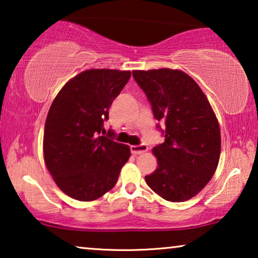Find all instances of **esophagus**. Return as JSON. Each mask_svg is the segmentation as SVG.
<instances>
[{
	"mask_svg": "<svg viewBox=\"0 0 258 258\" xmlns=\"http://www.w3.org/2000/svg\"><path fill=\"white\" fill-rule=\"evenodd\" d=\"M130 150H132V153L134 155H140L148 151V147L146 144H141V146H132L130 147Z\"/></svg>",
	"mask_w": 258,
	"mask_h": 258,
	"instance_id": "obj_1",
	"label": "esophagus"
}]
</instances>
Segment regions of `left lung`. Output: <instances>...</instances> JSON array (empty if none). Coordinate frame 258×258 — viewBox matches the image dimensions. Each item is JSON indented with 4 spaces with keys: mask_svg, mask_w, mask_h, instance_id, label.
I'll use <instances>...</instances> for the list:
<instances>
[{
    "mask_svg": "<svg viewBox=\"0 0 258 258\" xmlns=\"http://www.w3.org/2000/svg\"><path fill=\"white\" fill-rule=\"evenodd\" d=\"M155 118L165 123V140L153 148L157 168L147 184L162 199L184 202L216 171L221 155L218 119L199 84L178 69L134 70Z\"/></svg>",
    "mask_w": 258,
    "mask_h": 258,
    "instance_id": "1",
    "label": "left lung"
}]
</instances>
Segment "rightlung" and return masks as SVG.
<instances>
[{"label":"right lung","instance_id":"1","mask_svg":"<svg viewBox=\"0 0 258 258\" xmlns=\"http://www.w3.org/2000/svg\"><path fill=\"white\" fill-rule=\"evenodd\" d=\"M132 75L130 70L89 69L58 91L44 125L43 158L56 185L74 200L90 202L114 188L130 148L108 137L109 108Z\"/></svg>","mask_w":258,"mask_h":258}]
</instances>
